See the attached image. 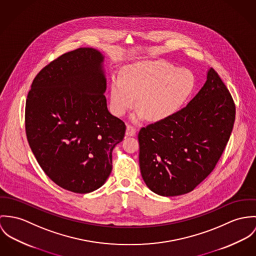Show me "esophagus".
<instances>
[{
	"mask_svg": "<svg viewBox=\"0 0 256 256\" xmlns=\"http://www.w3.org/2000/svg\"><path fill=\"white\" fill-rule=\"evenodd\" d=\"M126 136H134L136 134V128L132 124H128L126 126Z\"/></svg>",
	"mask_w": 256,
	"mask_h": 256,
	"instance_id": "obj_1",
	"label": "esophagus"
}]
</instances>
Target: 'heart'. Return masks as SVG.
Instances as JSON below:
<instances>
[{
	"label": "heart",
	"mask_w": 256,
	"mask_h": 256,
	"mask_svg": "<svg viewBox=\"0 0 256 256\" xmlns=\"http://www.w3.org/2000/svg\"><path fill=\"white\" fill-rule=\"evenodd\" d=\"M196 86L194 74L165 60L138 62L126 66L122 78L113 76L111 110L120 116L136 104L151 122L163 120L176 113Z\"/></svg>",
	"instance_id": "b5f03b06"
}]
</instances>
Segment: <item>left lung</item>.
<instances>
[{
    "mask_svg": "<svg viewBox=\"0 0 256 256\" xmlns=\"http://www.w3.org/2000/svg\"><path fill=\"white\" fill-rule=\"evenodd\" d=\"M234 118L232 97L211 68L186 107L140 128V166L146 186L163 196L194 190L222 156Z\"/></svg>",
    "mask_w": 256,
    "mask_h": 256,
    "instance_id": "obj_1",
    "label": "left lung"
}]
</instances>
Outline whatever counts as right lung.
Listing matches in <instances>:
<instances>
[{"mask_svg":"<svg viewBox=\"0 0 256 256\" xmlns=\"http://www.w3.org/2000/svg\"><path fill=\"white\" fill-rule=\"evenodd\" d=\"M102 62L92 48L64 53L37 74L26 99V132L38 164L76 194L105 184L126 128L108 111Z\"/></svg>","mask_w":256,"mask_h":256,"instance_id":"right-lung-1","label":"right lung"}]
</instances>
